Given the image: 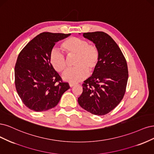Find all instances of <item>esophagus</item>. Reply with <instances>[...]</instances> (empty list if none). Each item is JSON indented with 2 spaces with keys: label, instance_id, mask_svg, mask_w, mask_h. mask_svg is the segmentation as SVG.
Here are the masks:
<instances>
[{
  "label": "esophagus",
  "instance_id": "obj_1",
  "mask_svg": "<svg viewBox=\"0 0 154 154\" xmlns=\"http://www.w3.org/2000/svg\"><path fill=\"white\" fill-rule=\"evenodd\" d=\"M75 85V84H74V83H70V84H69V86H70V87H71V88L74 86Z\"/></svg>",
  "mask_w": 154,
  "mask_h": 154
}]
</instances>
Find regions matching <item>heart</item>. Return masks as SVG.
I'll return each instance as SVG.
<instances>
[{"label": "heart", "mask_w": 154, "mask_h": 154, "mask_svg": "<svg viewBox=\"0 0 154 154\" xmlns=\"http://www.w3.org/2000/svg\"><path fill=\"white\" fill-rule=\"evenodd\" d=\"M61 47L68 56L76 55L74 62V66L76 67L69 69L63 73L64 81L77 82L86 79L89 73H92L96 70L100 61V52L97 46L89 44L84 39L70 37L61 43ZM50 62L57 72H63L67 67L65 57L56 51L51 52Z\"/></svg>", "instance_id": "obj_1"}]
</instances>
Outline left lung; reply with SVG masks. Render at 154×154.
I'll use <instances>...</instances> for the list:
<instances>
[{
  "instance_id": "8db88e82",
  "label": "left lung",
  "mask_w": 154,
  "mask_h": 154,
  "mask_svg": "<svg viewBox=\"0 0 154 154\" xmlns=\"http://www.w3.org/2000/svg\"><path fill=\"white\" fill-rule=\"evenodd\" d=\"M95 44L100 52L96 70L82 84L83 91L78 103L84 109L98 116L115 109L123 98L128 81L126 59L113 39L106 32L83 33Z\"/></svg>"
}]
</instances>
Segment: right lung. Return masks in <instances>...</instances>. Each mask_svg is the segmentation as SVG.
Instances as JSON below:
<instances>
[{
  "instance_id": "1",
  "label": "right lung",
  "mask_w": 154,
  "mask_h": 154,
  "mask_svg": "<svg viewBox=\"0 0 154 154\" xmlns=\"http://www.w3.org/2000/svg\"><path fill=\"white\" fill-rule=\"evenodd\" d=\"M70 34L45 32L29 42L20 52L14 67L16 90L31 110L47 111L57 105L70 88L50 62V54L57 42Z\"/></svg>"
}]
</instances>
